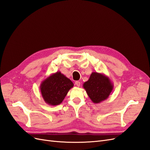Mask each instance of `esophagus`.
Returning <instances> with one entry per match:
<instances>
[{
    "mask_svg": "<svg viewBox=\"0 0 150 150\" xmlns=\"http://www.w3.org/2000/svg\"><path fill=\"white\" fill-rule=\"evenodd\" d=\"M75 84H76L77 86H78V87H79L80 85H81V83L79 82V81H76V82H75Z\"/></svg>",
    "mask_w": 150,
    "mask_h": 150,
    "instance_id": "obj_1",
    "label": "esophagus"
}]
</instances>
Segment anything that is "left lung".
Listing matches in <instances>:
<instances>
[{
  "label": "left lung",
  "mask_w": 150,
  "mask_h": 150,
  "mask_svg": "<svg viewBox=\"0 0 150 150\" xmlns=\"http://www.w3.org/2000/svg\"><path fill=\"white\" fill-rule=\"evenodd\" d=\"M83 86L91 100L95 104L106 100L114 88L107 76L97 72H93Z\"/></svg>",
  "instance_id": "1"
}]
</instances>
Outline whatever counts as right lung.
Returning a JSON list of instances; mask_svg holds the SVG:
<instances>
[{"label": "right lung", "instance_id": "obj_1", "mask_svg": "<svg viewBox=\"0 0 150 150\" xmlns=\"http://www.w3.org/2000/svg\"><path fill=\"white\" fill-rule=\"evenodd\" d=\"M73 86L74 84L69 78L57 71L42 81L40 90L45 103L49 105L57 106L63 101Z\"/></svg>", "mask_w": 150, "mask_h": 150}]
</instances>
